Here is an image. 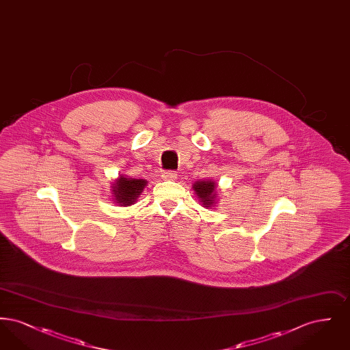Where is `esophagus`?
<instances>
[{"mask_svg":"<svg viewBox=\"0 0 350 350\" xmlns=\"http://www.w3.org/2000/svg\"><path fill=\"white\" fill-rule=\"evenodd\" d=\"M161 177H163V180H165V181H173V180L177 178V173H176L174 170H167V172L163 173Z\"/></svg>","mask_w":350,"mask_h":350,"instance_id":"1","label":"esophagus"}]
</instances>
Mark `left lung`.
Returning <instances> with one entry per match:
<instances>
[{
    "instance_id": "left-lung-1",
    "label": "left lung",
    "mask_w": 350,
    "mask_h": 350,
    "mask_svg": "<svg viewBox=\"0 0 350 350\" xmlns=\"http://www.w3.org/2000/svg\"><path fill=\"white\" fill-rule=\"evenodd\" d=\"M193 190L198 196L200 202L204 207H211L214 204L215 194V183L214 181H197L193 185Z\"/></svg>"
}]
</instances>
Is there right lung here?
<instances>
[{"label":"right lung","mask_w":350,"mask_h":350,"mask_svg":"<svg viewBox=\"0 0 350 350\" xmlns=\"http://www.w3.org/2000/svg\"><path fill=\"white\" fill-rule=\"evenodd\" d=\"M146 185V180H133L120 176L116 186H113V194L116 196L117 203L122 206H130L140 196Z\"/></svg>","instance_id":"obj_1"}]
</instances>
